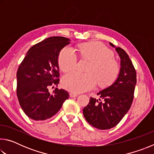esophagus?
I'll return each mask as SVG.
<instances>
[{
    "mask_svg": "<svg viewBox=\"0 0 154 154\" xmlns=\"http://www.w3.org/2000/svg\"><path fill=\"white\" fill-rule=\"evenodd\" d=\"M69 95H70V97H71V98L76 97V96H78L77 94H75V93H73V92H71L69 94Z\"/></svg>",
    "mask_w": 154,
    "mask_h": 154,
    "instance_id": "obj_1",
    "label": "esophagus"
}]
</instances>
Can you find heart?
<instances>
[{
	"label": "heart",
	"mask_w": 154,
	"mask_h": 154,
	"mask_svg": "<svg viewBox=\"0 0 154 154\" xmlns=\"http://www.w3.org/2000/svg\"><path fill=\"white\" fill-rule=\"evenodd\" d=\"M82 58L90 61L88 74L71 72L62 77V84L65 89L80 93L93 89L97 84L107 86L117 79L119 66L113 59V53L102 43L95 42L83 44L79 47ZM76 53L71 47L67 46L61 51L58 58L60 69L63 72L74 69L77 64Z\"/></svg>",
	"instance_id": "b5f03b06"
}]
</instances>
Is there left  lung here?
<instances>
[{
	"label": "left lung",
	"mask_w": 154,
	"mask_h": 154,
	"mask_svg": "<svg viewBox=\"0 0 154 154\" xmlns=\"http://www.w3.org/2000/svg\"><path fill=\"white\" fill-rule=\"evenodd\" d=\"M120 58V69L118 78L108 88L100 91V98H90V103L83 108L86 121L92 126L107 130L118 124L131 106L134 98L137 73L129 56L123 49L109 43Z\"/></svg>",
	"instance_id": "1"
}]
</instances>
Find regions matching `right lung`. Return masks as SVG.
<instances>
[{"label":"right lung","instance_id":"obj_1","mask_svg":"<svg viewBox=\"0 0 154 154\" xmlns=\"http://www.w3.org/2000/svg\"><path fill=\"white\" fill-rule=\"evenodd\" d=\"M70 43L62 36H51L35 44L26 54L17 71V96L22 110L36 121L53 117L69 98L68 92L56 88L60 79L58 56Z\"/></svg>","mask_w":154,"mask_h":154}]
</instances>
